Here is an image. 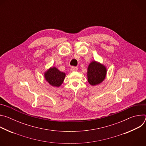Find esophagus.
Listing matches in <instances>:
<instances>
[{
	"label": "esophagus",
	"mask_w": 146,
	"mask_h": 146,
	"mask_svg": "<svg viewBox=\"0 0 146 146\" xmlns=\"http://www.w3.org/2000/svg\"><path fill=\"white\" fill-rule=\"evenodd\" d=\"M77 69H78V68H77V67H74V66H72V67H71V69H70L71 71H72V72L77 71Z\"/></svg>",
	"instance_id": "34e87169"
}]
</instances>
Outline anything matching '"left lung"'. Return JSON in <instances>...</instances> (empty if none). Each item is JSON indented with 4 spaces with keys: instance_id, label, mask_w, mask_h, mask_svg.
Returning <instances> with one entry per match:
<instances>
[{
    "instance_id": "left-lung-1",
    "label": "left lung",
    "mask_w": 146,
    "mask_h": 146,
    "mask_svg": "<svg viewBox=\"0 0 146 146\" xmlns=\"http://www.w3.org/2000/svg\"><path fill=\"white\" fill-rule=\"evenodd\" d=\"M107 74V68L99 62L92 60L87 68V79L92 86L100 84L105 80Z\"/></svg>"
}]
</instances>
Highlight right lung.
Masks as SVG:
<instances>
[{"instance_id":"1","label":"right lung","mask_w":146,"mask_h":146,"mask_svg":"<svg viewBox=\"0 0 146 146\" xmlns=\"http://www.w3.org/2000/svg\"><path fill=\"white\" fill-rule=\"evenodd\" d=\"M44 77L48 84L55 87H59L63 83L66 73L60 72L56 67L50 68L44 73Z\"/></svg>"}]
</instances>
